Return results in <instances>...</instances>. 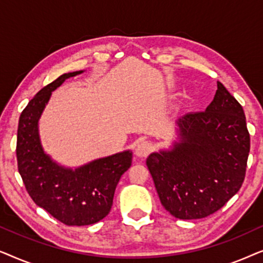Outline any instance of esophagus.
I'll use <instances>...</instances> for the list:
<instances>
[{
	"label": "esophagus",
	"instance_id": "obj_1",
	"mask_svg": "<svg viewBox=\"0 0 263 263\" xmlns=\"http://www.w3.org/2000/svg\"><path fill=\"white\" fill-rule=\"evenodd\" d=\"M153 146L149 141H145V140H140V141L136 142L135 145V154L138 157H147L151 151H152Z\"/></svg>",
	"mask_w": 263,
	"mask_h": 263
}]
</instances>
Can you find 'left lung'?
<instances>
[{"mask_svg":"<svg viewBox=\"0 0 263 263\" xmlns=\"http://www.w3.org/2000/svg\"><path fill=\"white\" fill-rule=\"evenodd\" d=\"M202 112L178 121L170 149L147 158L165 210L175 218H206L224 206L246 177L250 135L243 107L221 82Z\"/></svg>","mask_w":263,"mask_h":263,"instance_id":"8db88e82","label":"left lung"}]
</instances>
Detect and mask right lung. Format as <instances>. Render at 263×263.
Returning <instances> with one entry per match:
<instances>
[{"label": "right lung", "instance_id": "right-lung-1", "mask_svg": "<svg viewBox=\"0 0 263 263\" xmlns=\"http://www.w3.org/2000/svg\"><path fill=\"white\" fill-rule=\"evenodd\" d=\"M81 73L84 70L63 74L42 88L21 112L17 127V168L28 195L37 206L69 226L95 224L109 214L117 183L133 159L128 149L71 168L45 153L39 136V118L51 92Z\"/></svg>", "mask_w": 263, "mask_h": 263}]
</instances>
